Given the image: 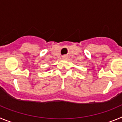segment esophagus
I'll list each match as a JSON object with an SVG mask.
<instances>
[{"instance_id": "34e87169", "label": "esophagus", "mask_w": 122, "mask_h": 122, "mask_svg": "<svg viewBox=\"0 0 122 122\" xmlns=\"http://www.w3.org/2000/svg\"><path fill=\"white\" fill-rule=\"evenodd\" d=\"M62 58H63V59H67V56H63V57H62Z\"/></svg>"}]
</instances>
